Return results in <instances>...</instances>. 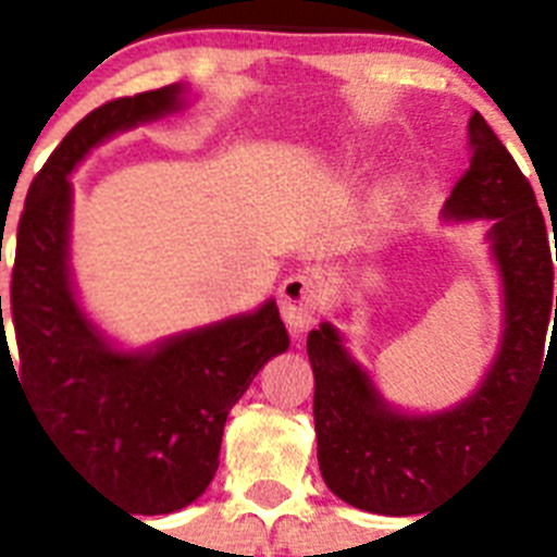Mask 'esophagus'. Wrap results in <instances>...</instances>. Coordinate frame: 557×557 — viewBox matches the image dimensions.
Instances as JSON below:
<instances>
[{"mask_svg":"<svg viewBox=\"0 0 557 557\" xmlns=\"http://www.w3.org/2000/svg\"><path fill=\"white\" fill-rule=\"evenodd\" d=\"M319 305H322V285L313 274L297 272L283 280V288H280V310H283V319L294 333L308 327L310 322L319 313Z\"/></svg>","mask_w":557,"mask_h":557,"instance_id":"obj_1","label":"esophagus"}]
</instances>
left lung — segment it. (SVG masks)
<instances>
[{
	"mask_svg": "<svg viewBox=\"0 0 557 557\" xmlns=\"http://www.w3.org/2000/svg\"><path fill=\"white\" fill-rule=\"evenodd\" d=\"M469 169L455 183L444 213L494 222L488 242L505 283L503 347L478 394L447 413H397L349 360L333 324H319L308 335L319 469L335 497L369 513L428 510L497 447L541 369H547V330L553 322L555 333L557 297L553 315L555 272L544 213L533 185L478 110L469 119Z\"/></svg>",
	"mask_w": 557,
	"mask_h": 557,
	"instance_id": "left-lung-1",
	"label": "left lung"
}]
</instances>
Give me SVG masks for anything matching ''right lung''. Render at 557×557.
Instances as JSON below:
<instances>
[{
  "label": "right lung",
  "mask_w": 557,
  "mask_h": 557,
  "mask_svg": "<svg viewBox=\"0 0 557 557\" xmlns=\"http://www.w3.org/2000/svg\"><path fill=\"white\" fill-rule=\"evenodd\" d=\"M180 91L166 85L110 99L69 129L29 185L10 277L18 347L13 374L20 372L29 405L94 488L144 516L185 508L208 488L230 408L260 366L288 349L274 302L144 355L113 352L74 302L69 172L108 135L177 110ZM4 363L13 366L8 344Z\"/></svg>",
  "instance_id": "obj_1"
}]
</instances>
